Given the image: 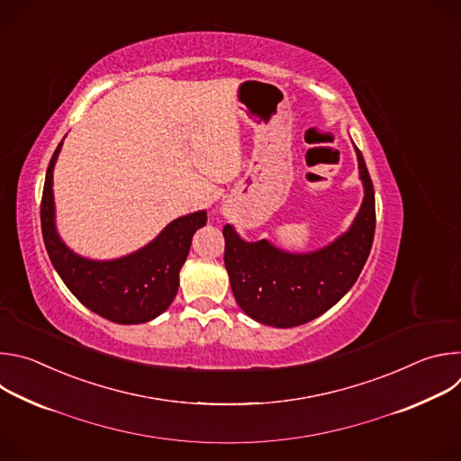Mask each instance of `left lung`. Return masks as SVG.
I'll use <instances>...</instances> for the list:
<instances>
[{
	"label": "left lung",
	"instance_id": "1",
	"mask_svg": "<svg viewBox=\"0 0 461 461\" xmlns=\"http://www.w3.org/2000/svg\"><path fill=\"white\" fill-rule=\"evenodd\" d=\"M356 148V146H354ZM363 204L343 235L328 246L290 253L267 239L248 242L231 224L222 230L224 265L237 304L257 322L292 328L330 310L357 281L375 231L374 185L356 148Z\"/></svg>",
	"mask_w": 461,
	"mask_h": 461
}]
</instances>
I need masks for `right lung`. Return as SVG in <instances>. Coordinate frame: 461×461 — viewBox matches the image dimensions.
<instances>
[{"mask_svg": "<svg viewBox=\"0 0 461 461\" xmlns=\"http://www.w3.org/2000/svg\"><path fill=\"white\" fill-rule=\"evenodd\" d=\"M63 140L45 175L41 196V233L54 270L73 295L91 312L118 322L139 324L169 308L178 290V274L194 231L206 226V212H194L169 222L149 244L113 260L80 257L56 231L52 171Z\"/></svg>", "mask_w": 461, "mask_h": 461, "instance_id": "1", "label": "right lung"}]
</instances>
